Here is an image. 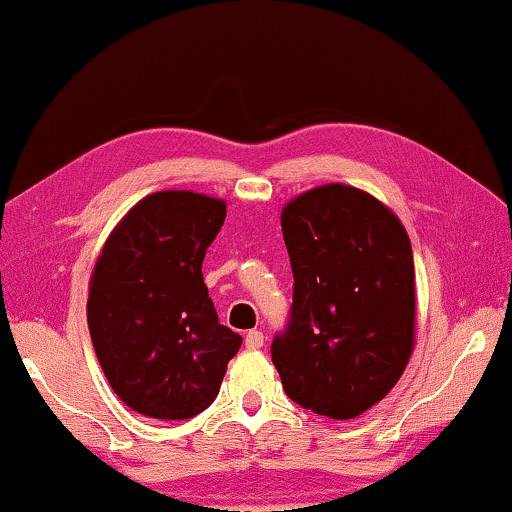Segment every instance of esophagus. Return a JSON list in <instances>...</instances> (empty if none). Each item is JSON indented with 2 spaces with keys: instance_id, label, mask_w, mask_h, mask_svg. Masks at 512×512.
I'll return each mask as SVG.
<instances>
[{
  "instance_id": "34e87169",
  "label": "esophagus",
  "mask_w": 512,
  "mask_h": 512,
  "mask_svg": "<svg viewBox=\"0 0 512 512\" xmlns=\"http://www.w3.org/2000/svg\"><path fill=\"white\" fill-rule=\"evenodd\" d=\"M245 345L249 350H258V348H263L265 345V336H263V332H258V329H251V332H247V336H245Z\"/></svg>"
}]
</instances>
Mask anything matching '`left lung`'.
I'll return each instance as SVG.
<instances>
[{
  "mask_svg": "<svg viewBox=\"0 0 512 512\" xmlns=\"http://www.w3.org/2000/svg\"><path fill=\"white\" fill-rule=\"evenodd\" d=\"M293 309L272 361L290 400L345 421L396 387L414 350L410 235L364 190L329 183L281 210Z\"/></svg>",
  "mask_w": 512,
  "mask_h": 512,
  "instance_id": "1",
  "label": "left lung"
}]
</instances>
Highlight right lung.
Here are the masks:
<instances>
[{"mask_svg": "<svg viewBox=\"0 0 512 512\" xmlns=\"http://www.w3.org/2000/svg\"><path fill=\"white\" fill-rule=\"evenodd\" d=\"M226 217L222 199L164 190L135 203L102 247L89 281L93 348L130 410L192 419L217 398L242 336L219 325L203 258Z\"/></svg>", "mask_w": 512, "mask_h": 512, "instance_id": "obj_1", "label": "right lung"}]
</instances>
